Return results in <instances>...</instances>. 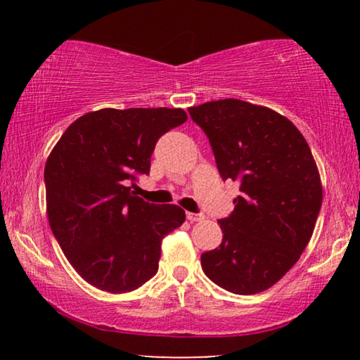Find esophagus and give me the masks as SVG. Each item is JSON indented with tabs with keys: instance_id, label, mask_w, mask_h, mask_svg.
<instances>
[{
	"instance_id": "obj_1",
	"label": "esophagus",
	"mask_w": 360,
	"mask_h": 360,
	"mask_svg": "<svg viewBox=\"0 0 360 360\" xmlns=\"http://www.w3.org/2000/svg\"><path fill=\"white\" fill-rule=\"evenodd\" d=\"M186 217H187L188 222H200V221H203V219H205L203 214H197V212H187Z\"/></svg>"
}]
</instances>
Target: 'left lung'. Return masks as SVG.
Instances as JSON below:
<instances>
[{
    "mask_svg": "<svg viewBox=\"0 0 360 360\" xmlns=\"http://www.w3.org/2000/svg\"><path fill=\"white\" fill-rule=\"evenodd\" d=\"M210 139L221 178L238 181L235 210L221 219L222 243L202 254L205 275L222 289H270L300 259L322 205L307 139L270 108L225 98L188 108Z\"/></svg>",
    "mask_w": 360,
    "mask_h": 360,
    "instance_id": "obj_1",
    "label": "left lung"
}]
</instances>
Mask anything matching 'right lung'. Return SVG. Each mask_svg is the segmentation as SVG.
I'll use <instances>...</instances> for the list:
<instances>
[{
	"mask_svg": "<svg viewBox=\"0 0 360 360\" xmlns=\"http://www.w3.org/2000/svg\"><path fill=\"white\" fill-rule=\"evenodd\" d=\"M186 120L179 108H106L72 122L52 149L44 168L49 224L89 284L124 294L157 273L162 240L186 212L144 202L127 182L149 174L158 138Z\"/></svg>",
	"mask_w": 360,
	"mask_h": 360,
	"instance_id": "1",
	"label": "right lung"
}]
</instances>
